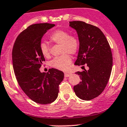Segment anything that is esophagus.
<instances>
[{
	"label": "esophagus",
	"instance_id": "1",
	"mask_svg": "<svg viewBox=\"0 0 127 127\" xmlns=\"http://www.w3.org/2000/svg\"><path fill=\"white\" fill-rule=\"evenodd\" d=\"M72 74H71V73H64L65 77H69V76H70Z\"/></svg>",
	"mask_w": 127,
	"mask_h": 127
}]
</instances>
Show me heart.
Masks as SVG:
<instances>
[{
  "mask_svg": "<svg viewBox=\"0 0 127 127\" xmlns=\"http://www.w3.org/2000/svg\"><path fill=\"white\" fill-rule=\"evenodd\" d=\"M49 38L53 43L61 44L60 53L63 54L50 61V66L58 70H66L72 62V57L69 54H75L79 49L78 38L75 35H70L69 32L63 30H57L53 32L50 35ZM40 49L43 57H50L49 46L46 43H41Z\"/></svg>",
  "mask_w": 127,
  "mask_h": 127,
  "instance_id": "1",
  "label": "heart"
}]
</instances>
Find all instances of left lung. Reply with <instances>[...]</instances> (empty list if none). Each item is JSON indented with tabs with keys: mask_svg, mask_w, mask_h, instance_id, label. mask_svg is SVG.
<instances>
[{
	"mask_svg": "<svg viewBox=\"0 0 127 127\" xmlns=\"http://www.w3.org/2000/svg\"><path fill=\"white\" fill-rule=\"evenodd\" d=\"M77 32L79 52L75 65L89 69L77 72L81 81L73 87L79 98L89 101L98 96L106 87L111 75L113 57L110 44L101 30L81 21L69 22Z\"/></svg>",
	"mask_w": 127,
	"mask_h": 127,
	"instance_id": "left-lung-1",
	"label": "left lung"
}]
</instances>
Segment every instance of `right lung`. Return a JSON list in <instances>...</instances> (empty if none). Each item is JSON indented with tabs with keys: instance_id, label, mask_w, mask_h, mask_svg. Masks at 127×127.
<instances>
[{
	"instance_id": "add662e5",
	"label": "right lung",
	"mask_w": 127,
	"mask_h": 127,
	"mask_svg": "<svg viewBox=\"0 0 127 127\" xmlns=\"http://www.w3.org/2000/svg\"><path fill=\"white\" fill-rule=\"evenodd\" d=\"M54 26L48 23L30 25L18 35L12 48L13 69L19 86L31 99L41 104L56 99L64 78V73L58 69H49L47 73L39 70L45 61L40 52L41 40Z\"/></svg>"
}]
</instances>
